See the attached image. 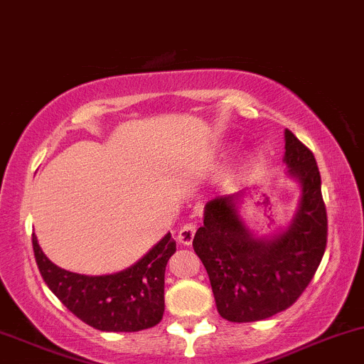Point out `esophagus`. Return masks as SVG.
<instances>
[{
    "label": "esophagus",
    "instance_id": "1",
    "mask_svg": "<svg viewBox=\"0 0 364 364\" xmlns=\"http://www.w3.org/2000/svg\"><path fill=\"white\" fill-rule=\"evenodd\" d=\"M195 231H197V225H195V223H191V221L185 223V225L181 226V230H179L178 240L181 243H185V245H190V243L193 242Z\"/></svg>",
    "mask_w": 364,
    "mask_h": 364
}]
</instances>
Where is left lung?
Here are the masks:
<instances>
[{
    "label": "left lung",
    "mask_w": 364,
    "mask_h": 364,
    "mask_svg": "<svg viewBox=\"0 0 364 364\" xmlns=\"http://www.w3.org/2000/svg\"><path fill=\"white\" fill-rule=\"evenodd\" d=\"M289 176L301 183V200L285 230L255 237L238 214L245 191L205 203L193 249L205 266L218 313L228 321H259L282 313L301 297L326 249V209L313 151L285 129Z\"/></svg>",
    "instance_id": "obj_1"
}]
</instances>
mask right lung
I'll list each match as a JSON object with an SVG mask.
<instances>
[{"label": "right lung", "instance_id": "obj_1", "mask_svg": "<svg viewBox=\"0 0 364 364\" xmlns=\"http://www.w3.org/2000/svg\"><path fill=\"white\" fill-rule=\"evenodd\" d=\"M39 273L63 306L86 325L102 331L151 328L164 314V274L176 242L167 233L157 245L114 274L86 277L62 269L46 257L33 235Z\"/></svg>", "mask_w": 364, "mask_h": 364}]
</instances>
